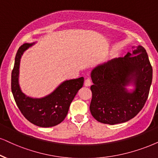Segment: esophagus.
Returning <instances> with one entry per match:
<instances>
[{
    "mask_svg": "<svg viewBox=\"0 0 158 158\" xmlns=\"http://www.w3.org/2000/svg\"><path fill=\"white\" fill-rule=\"evenodd\" d=\"M91 84H92V81H91L90 78H87V79H85V87H89V86L91 85Z\"/></svg>",
    "mask_w": 158,
    "mask_h": 158,
    "instance_id": "esophagus-1",
    "label": "esophagus"
}]
</instances>
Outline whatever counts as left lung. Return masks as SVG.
Here are the masks:
<instances>
[{
	"instance_id": "left-lung-1",
	"label": "left lung",
	"mask_w": 158,
	"mask_h": 158,
	"mask_svg": "<svg viewBox=\"0 0 158 158\" xmlns=\"http://www.w3.org/2000/svg\"><path fill=\"white\" fill-rule=\"evenodd\" d=\"M98 66L92 71L93 85L89 110L97 121L115 125L135 117L144 106L152 81V67L141 46ZM136 55L135 56V55ZM134 80L136 89L127 93L124 86Z\"/></svg>"
}]
</instances>
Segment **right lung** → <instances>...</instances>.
Returning <instances> with one entry per match:
<instances>
[{
	"mask_svg": "<svg viewBox=\"0 0 158 158\" xmlns=\"http://www.w3.org/2000/svg\"><path fill=\"white\" fill-rule=\"evenodd\" d=\"M33 44H24L18 49L11 72V92L19 111L29 122L42 127L55 126L64 120L71 103L82 87L84 78L64 81L52 93L43 98L27 97L19 88V67L24 51Z\"/></svg>",
	"mask_w": 158,
	"mask_h": 158,
	"instance_id": "right-lung-1",
	"label": "right lung"
}]
</instances>
